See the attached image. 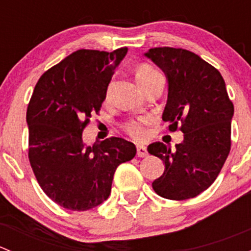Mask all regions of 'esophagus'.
<instances>
[{"label":"esophagus","instance_id":"1","mask_svg":"<svg viewBox=\"0 0 251 251\" xmlns=\"http://www.w3.org/2000/svg\"><path fill=\"white\" fill-rule=\"evenodd\" d=\"M137 155L140 156V158H146V156L148 155V151H147L146 147H143V146L137 147Z\"/></svg>","mask_w":251,"mask_h":251}]
</instances>
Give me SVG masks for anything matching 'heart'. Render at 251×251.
I'll list each match as a JSON object with an SVG mask.
<instances>
[{"instance_id": "1", "label": "heart", "mask_w": 251, "mask_h": 251, "mask_svg": "<svg viewBox=\"0 0 251 251\" xmlns=\"http://www.w3.org/2000/svg\"><path fill=\"white\" fill-rule=\"evenodd\" d=\"M158 74H160V73L156 69H154L151 65L143 63V64H141L140 67L137 68L136 76H137V81L140 82V85L144 88ZM148 125L149 120L147 118L132 119V120L127 121V123L124 125V130H125V132L127 133L128 136H131V137L135 138V140L142 141L146 140V138L148 137Z\"/></svg>"}]
</instances>
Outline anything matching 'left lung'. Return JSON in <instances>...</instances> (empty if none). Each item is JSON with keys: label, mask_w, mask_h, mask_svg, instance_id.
<instances>
[{"label": "left lung", "mask_w": 251, "mask_h": 251, "mask_svg": "<svg viewBox=\"0 0 251 251\" xmlns=\"http://www.w3.org/2000/svg\"><path fill=\"white\" fill-rule=\"evenodd\" d=\"M146 55L168 76L163 120L173 132H183V142L175 151L163 142L148 146L149 153L165 163L163 176L151 186L171 201L194 198L214 183L231 151L233 103L219 70L196 53L155 47Z\"/></svg>", "instance_id": "left-lung-1"}]
</instances>
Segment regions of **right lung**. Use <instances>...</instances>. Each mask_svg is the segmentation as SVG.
<instances>
[{"mask_svg": "<svg viewBox=\"0 0 251 251\" xmlns=\"http://www.w3.org/2000/svg\"><path fill=\"white\" fill-rule=\"evenodd\" d=\"M126 53L78 50L45 72L30 98V165L48 198L65 209L86 211L107 201L116 168L136 155L135 144L120 137L92 147L82 141Z\"/></svg>", "mask_w": 251, "mask_h": 251, "instance_id": "1", "label": "right lung"}]
</instances>
